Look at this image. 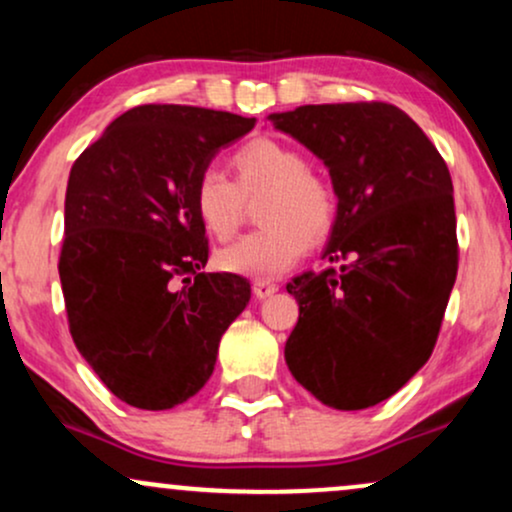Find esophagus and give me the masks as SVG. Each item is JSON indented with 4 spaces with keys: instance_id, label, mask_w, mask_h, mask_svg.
<instances>
[{
    "instance_id": "1",
    "label": "esophagus",
    "mask_w": 512,
    "mask_h": 512,
    "mask_svg": "<svg viewBox=\"0 0 512 512\" xmlns=\"http://www.w3.org/2000/svg\"><path fill=\"white\" fill-rule=\"evenodd\" d=\"M276 291H279V284H274V281H269V279L252 281V293H255V298H269V296H274Z\"/></svg>"
}]
</instances>
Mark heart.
Here are the masks:
<instances>
[{
    "label": "heart",
    "instance_id": "obj_1",
    "mask_svg": "<svg viewBox=\"0 0 512 512\" xmlns=\"http://www.w3.org/2000/svg\"><path fill=\"white\" fill-rule=\"evenodd\" d=\"M236 182L216 168L197 175L192 207L204 231L216 240L236 233L243 216V197L264 192L260 223L264 228L219 250L216 264L240 276H279L334 231L339 195L325 175L308 168L293 146L257 137L233 151Z\"/></svg>",
    "mask_w": 512,
    "mask_h": 512
}]
</instances>
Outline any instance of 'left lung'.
I'll return each mask as SVG.
<instances>
[{
	"label": "left lung",
	"mask_w": 512,
	"mask_h": 512,
	"mask_svg": "<svg viewBox=\"0 0 512 512\" xmlns=\"http://www.w3.org/2000/svg\"><path fill=\"white\" fill-rule=\"evenodd\" d=\"M272 120L325 161L339 195L325 257L342 267L286 284L298 301L286 366L327 407H373L438 342L460 260L450 170L390 103L301 105Z\"/></svg>",
	"instance_id": "1"
}]
</instances>
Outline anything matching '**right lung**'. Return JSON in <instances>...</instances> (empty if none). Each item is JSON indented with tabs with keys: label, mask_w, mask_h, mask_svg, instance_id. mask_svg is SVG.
Masks as SVG:
<instances>
[{
	"label": "right lung",
	"mask_w": 512,
	"mask_h": 512,
	"mask_svg": "<svg viewBox=\"0 0 512 512\" xmlns=\"http://www.w3.org/2000/svg\"><path fill=\"white\" fill-rule=\"evenodd\" d=\"M255 117L137 105L74 161L64 199L60 281L72 339L129 407L187 402L214 373L250 281L202 272L209 240L192 207L197 175Z\"/></svg>",
	"instance_id": "1"
}]
</instances>
